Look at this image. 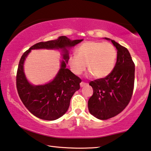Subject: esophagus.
<instances>
[{"label":"esophagus","mask_w":151,"mask_h":151,"mask_svg":"<svg viewBox=\"0 0 151 151\" xmlns=\"http://www.w3.org/2000/svg\"><path fill=\"white\" fill-rule=\"evenodd\" d=\"M87 85V84L86 83H85V82H83V81L80 83V86L81 87H84V86H85V85Z\"/></svg>","instance_id":"34e87169"}]
</instances>
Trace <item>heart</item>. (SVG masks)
Here are the masks:
<instances>
[{
    "mask_svg": "<svg viewBox=\"0 0 151 151\" xmlns=\"http://www.w3.org/2000/svg\"><path fill=\"white\" fill-rule=\"evenodd\" d=\"M117 52L109 42L88 41L81 45L76 55L68 59L72 72L80 75L87 68L96 78H105L111 74L115 66Z\"/></svg>",
    "mask_w": 151,
    "mask_h": 151,
    "instance_id": "heart-1",
    "label": "heart"
}]
</instances>
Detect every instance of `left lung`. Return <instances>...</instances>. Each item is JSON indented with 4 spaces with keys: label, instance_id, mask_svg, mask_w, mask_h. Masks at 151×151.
Wrapping results in <instances>:
<instances>
[{
    "label": "left lung",
    "instance_id": "left-lung-1",
    "mask_svg": "<svg viewBox=\"0 0 151 151\" xmlns=\"http://www.w3.org/2000/svg\"><path fill=\"white\" fill-rule=\"evenodd\" d=\"M117 49V59L112 73L105 78L89 83L93 93L88 101V109L92 115L106 120L117 115L129 104L134 91L135 64L125 47L113 40Z\"/></svg>",
    "mask_w": 151,
    "mask_h": 151
}]
</instances>
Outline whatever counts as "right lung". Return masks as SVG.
Returning a JSON list of instances; mask_svg holds the SVG:
<instances>
[{
	"instance_id": "obj_1",
	"label": "right lung",
	"mask_w": 151,
	"mask_h": 151,
	"mask_svg": "<svg viewBox=\"0 0 151 151\" xmlns=\"http://www.w3.org/2000/svg\"><path fill=\"white\" fill-rule=\"evenodd\" d=\"M83 40H71L65 36L58 39L40 42L34 45L24 52L19 60L16 76L17 90L19 96L26 109L37 117L47 121H53L61 117L68 111L70 99L75 91L80 89L81 79L69 69L68 49ZM60 49L64 60L60 69L54 79L41 86H33L29 83L23 70L25 58L32 49Z\"/></svg>"
}]
</instances>
